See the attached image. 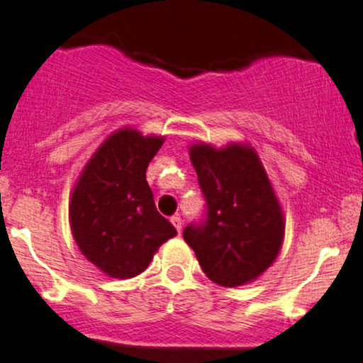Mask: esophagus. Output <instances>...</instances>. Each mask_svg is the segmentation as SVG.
<instances>
[{
  "mask_svg": "<svg viewBox=\"0 0 363 363\" xmlns=\"http://www.w3.org/2000/svg\"><path fill=\"white\" fill-rule=\"evenodd\" d=\"M170 222H172L174 227H176V230L181 234V228H182V218L179 215H174L172 218H170Z\"/></svg>",
  "mask_w": 363,
  "mask_h": 363,
  "instance_id": "esophagus-1",
  "label": "esophagus"
}]
</instances>
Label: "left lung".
Listing matches in <instances>:
<instances>
[{"label":"left lung","instance_id":"left-lung-1","mask_svg":"<svg viewBox=\"0 0 363 363\" xmlns=\"http://www.w3.org/2000/svg\"><path fill=\"white\" fill-rule=\"evenodd\" d=\"M191 164L206 199V220L182 232L203 273L234 289L261 277L277 259L285 218L259 155L251 145L189 147Z\"/></svg>","mask_w":363,"mask_h":363}]
</instances>
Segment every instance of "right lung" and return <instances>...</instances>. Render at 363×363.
Returning a JSON list of instances; mask_svg holds the SVG:
<instances>
[{"instance_id":"1","label":"right lung","mask_w":363,"mask_h":363,"mask_svg":"<svg viewBox=\"0 0 363 363\" xmlns=\"http://www.w3.org/2000/svg\"><path fill=\"white\" fill-rule=\"evenodd\" d=\"M164 136L121 128L107 136L82 170L69 198V225L83 256L107 277L143 273L177 230L157 211L147 167Z\"/></svg>"}]
</instances>
